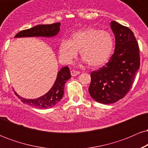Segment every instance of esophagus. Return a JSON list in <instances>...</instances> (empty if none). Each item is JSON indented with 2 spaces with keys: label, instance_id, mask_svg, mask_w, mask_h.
I'll list each match as a JSON object with an SVG mask.
<instances>
[{
  "label": "esophagus",
  "instance_id": "esophagus-1",
  "mask_svg": "<svg viewBox=\"0 0 148 148\" xmlns=\"http://www.w3.org/2000/svg\"><path fill=\"white\" fill-rule=\"evenodd\" d=\"M80 72L79 71H76L74 70V69H72V70H71V74H72V76H77L78 74H79Z\"/></svg>",
  "mask_w": 148,
  "mask_h": 148
}]
</instances>
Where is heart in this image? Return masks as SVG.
<instances>
[{"label": "heart", "mask_w": 148, "mask_h": 148, "mask_svg": "<svg viewBox=\"0 0 148 148\" xmlns=\"http://www.w3.org/2000/svg\"><path fill=\"white\" fill-rule=\"evenodd\" d=\"M113 46L109 32L88 27L75 32L71 40H62L59 45V55L63 62L70 63L80 51L81 57L90 65L99 67L109 59Z\"/></svg>", "instance_id": "obj_1"}]
</instances>
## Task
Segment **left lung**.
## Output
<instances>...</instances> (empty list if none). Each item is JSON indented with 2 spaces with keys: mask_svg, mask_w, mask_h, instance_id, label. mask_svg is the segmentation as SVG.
Listing matches in <instances>:
<instances>
[{
  "mask_svg": "<svg viewBox=\"0 0 148 148\" xmlns=\"http://www.w3.org/2000/svg\"><path fill=\"white\" fill-rule=\"evenodd\" d=\"M115 37L114 53L107 63L91 72L88 91L95 101L113 103L123 99L130 90L140 67L138 42L128 27L112 21Z\"/></svg>",
  "mask_w": 148,
  "mask_h": 148,
  "instance_id": "left-lung-1",
  "label": "left lung"
}]
</instances>
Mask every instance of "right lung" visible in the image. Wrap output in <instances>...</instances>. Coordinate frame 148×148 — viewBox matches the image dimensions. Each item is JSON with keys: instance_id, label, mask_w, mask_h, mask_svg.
<instances>
[{"instance_id": "add662e5", "label": "right lung", "mask_w": 148, "mask_h": 148, "mask_svg": "<svg viewBox=\"0 0 148 148\" xmlns=\"http://www.w3.org/2000/svg\"><path fill=\"white\" fill-rule=\"evenodd\" d=\"M60 23H54L52 24L38 25L30 29L23 30L15 35V37H53L57 35L60 31ZM71 78V73L67 66L62 67L58 73L56 79L53 87L45 95L35 99H27L15 95L21 99L22 102L27 103L35 108H49L54 106L60 101L64 95V88L66 81Z\"/></svg>"}]
</instances>
